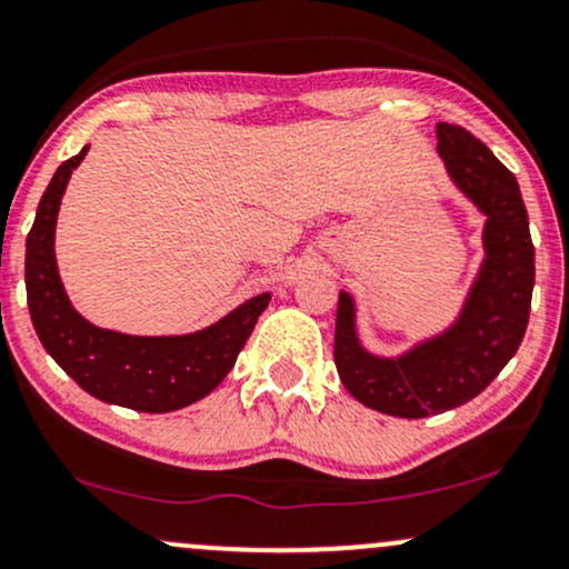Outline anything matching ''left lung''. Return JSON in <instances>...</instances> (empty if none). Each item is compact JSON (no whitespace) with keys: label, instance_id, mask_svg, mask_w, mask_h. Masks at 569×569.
Listing matches in <instances>:
<instances>
[{"label":"left lung","instance_id":"obj_1","mask_svg":"<svg viewBox=\"0 0 569 569\" xmlns=\"http://www.w3.org/2000/svg\"><path fill=\"white\" fill-rule=\"evenodd\" d=\"M439 153L457 188L486 213V261L462 316L449 331L402 358L360 348L356 308L339 292L335 363L345 389L368 408L397 418H429L483 392L518 352L528 329L536 253L518 180L473 132L437 124Z\"/></svg>","mask_w":569,"mask_h":569}]
</instances>
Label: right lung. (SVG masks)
<instances>
[{
  "mask_svg": "<svg viewBox=\"0 0 569 569\" xmlns=\"http://www.w3.org/2000/svg\"><path fill=\"white\" fill-rule=\"evenodd\" d=\"M78 157L62 161L43 190L26 240L28 311L51 358L96 400L140 412H169L201 400L232 371L269 292L256 295L213 327L186 337H130L88 323L64 295L54 258L57 211Z\"/></svg>",
  "mask_w": 569,
  "mask_h": 569,
  "instance_id": "obj_1",
  "label": "right lung"
}]
</instances>
